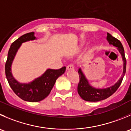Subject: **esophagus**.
I'll return each mask as SVG.
<instances>
[{
    "label": "esophagus",
    "instance_id": "1",
    "mask_svg": "<svg viewBox=\"0 0 131 131\" xmlns=\"http://www.w3.org/2000/svg\"><path fill=\"white\" fill-rule=\"evenodd\" d=\"M67 69L68 70H74V67H73V65L72 64H68L67 67Z\"/></svg>",
    "mask_w": 131,
    "mask_h": 131
}]
</instances>
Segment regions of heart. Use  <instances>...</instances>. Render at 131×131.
Instances as JSON below:
<instances>
[{"instance_id":"heart-1","label":"heart","mask_w":131,"mask_h":131,"mask_svg":"<svg viewBox=\"0 0 131 131\" xmlns=\"http://www.w3.org/2000/svg\"><path fill=\"white\" fill-rule=\"evenodd\" d=\"M85 45V44L84 43H82V44H81V45H79V46L78 47V49H82V47H83Z\"/></svg>"}]
</instances>
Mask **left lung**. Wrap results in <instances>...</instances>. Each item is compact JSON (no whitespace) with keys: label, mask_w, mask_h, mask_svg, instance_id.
Listing matches in <instances>:
<instances>
[{"label":"left lung","mask_w":131,"mask_h":131,"mask_svg":"<svg viewBox=\"0 0 131 131\" xmlns=\"http://www.w3.org/2000/svg\"><path fill=\"white\" fill-rule=\"evenodd\" d=\"M107 40L110 45H112L117 48V50L121 54L122 59L123 61V72L121 77L118 81L114 84L113 86L106 88H97L91 86L90 84L86 75L82 72L81 68L78 70V73L79 74L80 82L77 87V91L82 99L88 102H98L102 100H104L110 97L115 91L117 90L119 86H120L122 81L123 78L125 75L126 71V59L125 57L124 49L122 45L121 42L116 38L111 36L110 34L107 33Z\"/></svg>","instance_id":"left-lung-1"}]
</instances>
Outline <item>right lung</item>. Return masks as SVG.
I'll return each mask as SVG.
<instances>
[{"label": "right lung", "instance_id": "add662e5", "mask_svg": "<svg viewBox=\"0 0 131 131\" xmlns=\"http://www.w3.org/2000/svg\"><path fill=\"white\" fill-rule=\"evenodd\" d=\"M35 40L37 38L35 36V32H32L20 36L14 41L9 50L5 67L6 78L13 91L22 100L31 102H39L45 99L50 93L57 79L63 75L66 70L65 67L59 70L48 68L41 75L28 83L18 82L13 75L12 63L21 44Z\"/></svg>", "mask_w": 131, "mask_h": 131}]
</instances>
